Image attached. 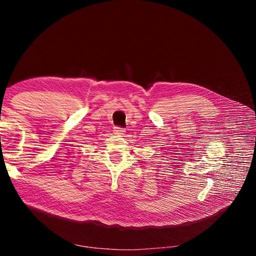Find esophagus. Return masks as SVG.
Wrapping results in <instances>:
<instances>
[{
  "label": "esophagus",
  "instance_id": "esophagus-1",
  "mask_svg": "<svg viewBox=\"0 0 256 256\" xmlns=\"http://www.w3.org/2000/svg\"><path fill=\"white\" fill-rule=\"evenodd\" d=\"M113 131H114V134H125V128H122V127H118V126H115L114 128H113Z\"/></svg>",
  "mask_w": 256,
  "mask_h": 256
}]
</instances>
